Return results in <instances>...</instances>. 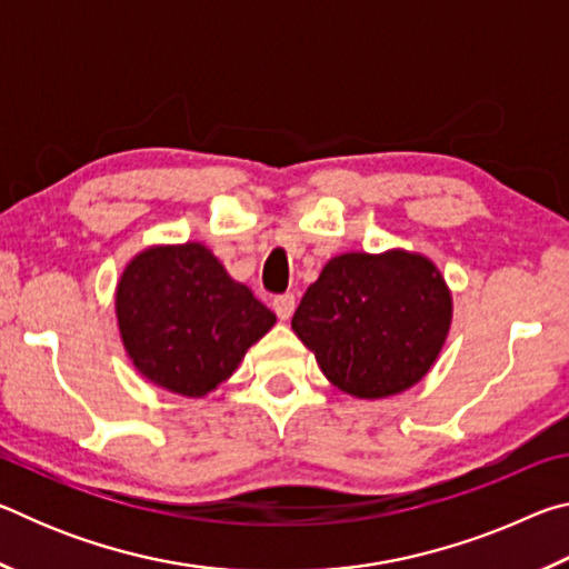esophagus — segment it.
<instances>
[{
  "mask_svg": "<svg viewBox=\"0 0 569 569\" xmlns=\"http://www.w3.org/2000/svg\"><path fill=\"white\" fill-rule=\"evenodd\" d=\"M293 308H296V296L293 293H281V296L273 298V311H276L278 319H283V321L291 319Z\"/></svg>",
  "mask_w": 569,
  "mask_h": 569,
  "instance_id": "34e87169",
  "label": "esophagus"
}]
</instances>
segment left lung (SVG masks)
Instances as JSON below:
<instances>
[{
    "mask_svg": "<svg viewBox=\"0 0 569 569\" xmlns=\"http://www.w3.org/2000/svg\"><path fill=\"white\" fill-rule=\"evenodd\" d=\"M449 323L445 278L407 250L331 258L291 321L323 377L359 399L393 397L427 377Z\"/></svg>",
    "mask_w": 569,
    "mask_h": 569,
    "instance_id": "1",
    "label": "left lung"
}]
</instances>
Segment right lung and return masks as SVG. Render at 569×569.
<instances>
[{"label": "right lung", "mask_w": 569, "mask_h": 569, "mask_svg": "<svg viewBox=\"0 0 569 569\" xmlns=\"http://www.w3.org/2000/svg\"><path fill=\"white\" fill-rule=\"evenodd\" d=\"M114 311L134 369L182 397L213 391L276 323L200 243L134 256L120 276Z\"/></svg>", "instance_id": "obj_1"}]
</instances>
